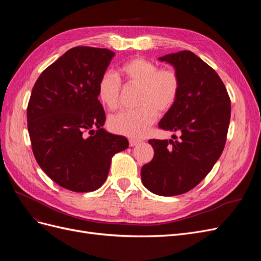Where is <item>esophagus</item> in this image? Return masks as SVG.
I'll use <instances>...</instances> for the list:
<instances>
[{
    "mask_svg": "<svg viewBox=\"0 0 261 261\" xmlns=\"http://www.w3.org/2000/svg\"><path fill=\"white\" fill-rule=\"evenodd\" d=\"M139 143H140V140H138V139H134V138H130V139H129V146H130V147L136 146V145H138Z\"/></svg>",
    "mask_w": 261,
    "mask_h": 261,
    "instance_id": "1",
    "label": "esophagus"
}]
</instances>
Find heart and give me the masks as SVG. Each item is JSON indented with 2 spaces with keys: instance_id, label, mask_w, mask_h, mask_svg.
<instances>
[{
  "instance_id": "heart-1",
  "label": "heart",
  "mask_w": 261,
  "mask_h": 261,
  "mask_svg": "<svg viewBox=\"0 0 261 261\" xmlns=\"http://www.w3.org/2000/svg\"><path fill=\"white\" fill-rule=\"evenodd\" d=\"M120 72L127 85L139 87L138 108L117 113L109 118V127L116 134L141 137L148 132L158 113L169 112L176 103L180 91L179 75L173 68H160L145 58L125 62ZM122 83L114 73L106 72L98 84V96L110 111L121 105Z\"/></svg>"
}]
</instances>
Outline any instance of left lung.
Wrapping results in <instances>:
<instances>
[{
    "instance_id": "left-lung-1",
    "label": "left lung",
    "mask_w": 261,
    "mask_h": 261,
    "mask_svg": "<svg viewBox=\"0 0 261 261\" xmlns=\"http://www.w3.org/2000/svg\"><path fill=\"white\" fill-rule=\"evenodd\" d=\"M179 75L176 103L159 122L178 132L176 140L150 139L153 159L141 168V180L160 196L187 193L207 176L222 153L231 117V100L216 70L191 51L159 58Z\"/></svg>"
}]
</instances>
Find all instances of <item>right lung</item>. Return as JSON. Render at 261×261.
Returning a JSON list of instances; mask_svg holds the SVG:
<instances>
[{
	"instance_id": "add662e5",
	"label": "right lung",
	"mask_w": 261,
	"mask_h": 261,
	"mask_svg": "<svg viewBox=\"0 0 261 261\" xmlns=\"http://www.w3.org/2000/svg\"><path fill=\"white\" fill-rule=\"evenodd\" d=\"M113 57L108 49L75 46L43 70L31 91L27 122L34 155L68 191L100 188L112 156L128 148L127 138L102 128L98 84Z\"/></svg>"
}]
</instances>
